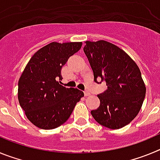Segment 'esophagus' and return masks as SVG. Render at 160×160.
Here are the masks:
<instances>
[{"instance_id": "34e87169", "label": "esophagus", "mask_w": 160, "mask_h": 160, "mask_svg": "<svg viewBox=\"0 0 160 160\" xmlns=\"http://www.w3.org/2000/svg\"><path fill=\"white\" fill-rule=\"evenodd\" d=\"M90 92H89V91H88V90H85V91H84V95L85 96H86V97H87V96H89V95H90Z\"/></svg>"}]
</instances>
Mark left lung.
<instances>
[{
    "mask_svg": "<svg viewBox=\"0 0 160 160\" xmlns=\"http://www.w3.org/2000/svg\"><path fill=\"white\" fill-rule=\"evenodd\" d=\"M83 51L94 82L105 81L107 86L98 94L100 106L91 111L93 118L110 129L123 128L136 117L146 94L140 70L128 53L106 41L86 42Z\"/></svg>",
    "mask_w": 160,
    "mask_h": 160,
    "instance_id": "obj_1",
    "label": "left lung"
}]
</instances>
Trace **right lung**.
<instances>
[{
	"mask_svg": "<svg viewBox=\"0 0 160 160\" xmlns=\"http://www.w3.org/2000/svg\"><path fill=\"white\" fill-rule=\"evenodd\" d=\"M82 42H52L33 54L18 82V100L28 119L38 128H58L70 118L76 103L84 96L77 88L59 84L61 70Z\"/></svg>",
	"mask_w": 160,
	"mask_h": 160,
	"instance_id": "1",
	"label": "right lung"
}]
</instances>
